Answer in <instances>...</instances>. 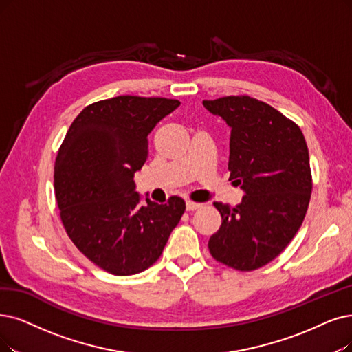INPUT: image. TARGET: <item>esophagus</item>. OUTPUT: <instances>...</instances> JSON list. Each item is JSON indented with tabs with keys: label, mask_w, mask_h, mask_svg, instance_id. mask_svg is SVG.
Here are the masks:
<instances>
[{
	"label": "esophagus",
	"mask_w": 352,
	"mask_h": 352,
	"mask_svg": "<svg viewBox=\"0 0 352 352\" xmlns=\"http://www.w3.org/2000/svg\"><path fill=\"white\" fill-rule=\"evenodd\" d=\"M202 205L201 204H198V202H192V201H186V209L188 210H195V209H198V208H201Z\"/></svg>",
	"instance_id": "1"
}]
</instances>
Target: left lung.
I'll return each instance as SVG.
<instances>
[{
	"mask_svg": "<svg viewBox=\"0 0 352 352\" xmlns=\"http://www.w3.org/2000/svg\"><path fill=\"white\" fill-rule=\"evenodd\" d=\"M204 107L230 125V180L245 193L235 208L214 204L222 223L208 248L235 270H256L289 245L305 219L312 193L305 137L282 112L247 95Z\"/></svg>",
	"mask_w": 352,
	"mask_h": 352,
	"instance_id": "obj_1",
	"label": "left lung"
}]
</instances>
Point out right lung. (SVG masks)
I'll return each instance as SVG.
<instances>
[{
    "label": "right lung",
    "instance_id": "obj_1",
    "mask_svg": "<svg viewBox=\"0 0 352 352\" xmlns=\"http://www.w3.org/2000/svg\"><path fill=\"white\" fill-rule=\"evenodd\" d=\"M180 102L121 95L80 111L54 162L60 219L83 256L116 276L142 273L162 256L185 212L172 196L159 205L135 192L148 157V134Z\"/></svg>",
    "mask_w": 352,
    "mask_h": 352
}]
</instances>
